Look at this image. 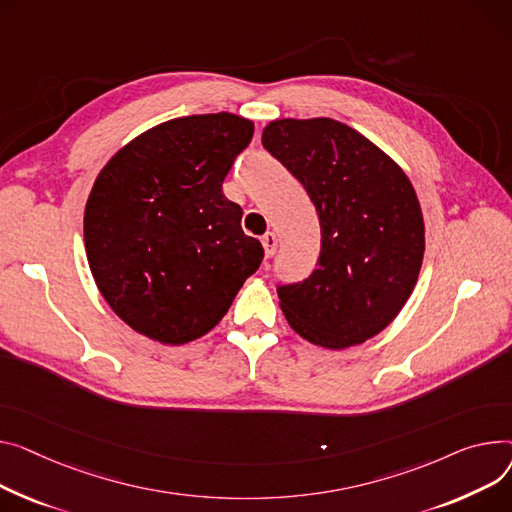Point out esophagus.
Returning a JSON list of instances; mask_svg holds the SVG:
<instances>
[{"mask_svg": "<svg viewBox=\"0 0 512 512\" xmlns=\"http://www.w3.org/2000/svg\"><path fill=\"white\" fill-rule=\"evenodd\" d=\"M261 243H263V249H265V257H274V253H276V249H278V238H276V234H274V232L263 234Z\"/></svg>", "mask_w": 512, "mask_h": 512, "instance_id": "obj_1", "label": "esophagus"}]
</instances>
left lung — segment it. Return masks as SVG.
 I'll return each mask as SVG.
<instances>
[{"mask_svg": "<svg viewBox=\"0 0 512 512\" xmlns=\"http://www.w3.org/2000/svg\"><path fill=\"white\" fill-rule=\"evenodd\" d=\"M261 144L309 193L321 226L317 269L278 284L290 327L329 350L366 342L403 309L422 267L424 218L410 179L327 117L269 123Z\"/></svg>", "mask_w": 512, "mask_h": 512, "instance_id": "left-lung-1", "label": "left lung"}]
</instances>
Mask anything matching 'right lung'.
Listing matches in <instances>:
<instances>
[{
    "mask_svg": "<svg viewBox=\"0 0 512 512\" xmlns=\"http://www.w3.org/2000/svg\"><path fill=\"white\" fill-rule=\"evenodd\" d=\"M255 125L230 113L166 121L100 170L84 212L94 282L138 333L179 346L206 335L263 261L222 183Z\"/></svg>",
    "mask_w": 512,
    "mask_h": 512,
    "instance_id": "obj_1",
    "label": "right lung"
}]
</instances>
